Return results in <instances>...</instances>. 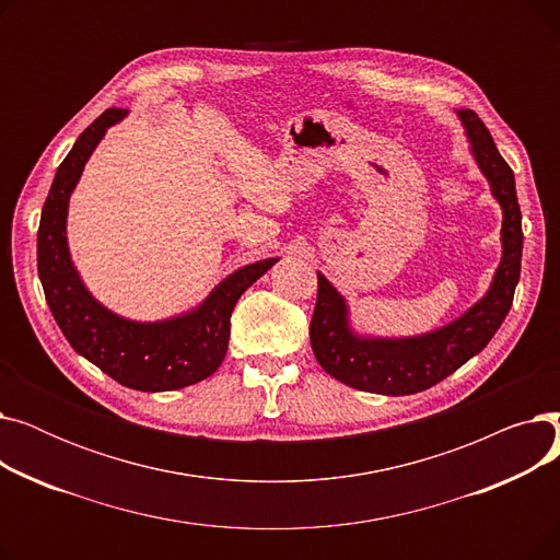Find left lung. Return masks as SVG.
<instances>
[{"instance_id": "left-lung-1", "label": "left lung", "mask_w": 560, "mask_h": 560, "mask_svg": "<svg viewBox=\"0 0 560 560\" xmlns=\"http://www.w3.org/2000/svg\"><path fill=\"white\" fill-rule=\"evenodd\" d=\"M472 142V154L490 182L494 199L502 203V262L486 298L452 325L416 338H359L347 325V306L340 292L317 272V302L311 317V347L317 363L345 386L376 395L422 393L492 340L513 306L522 262V213L515 176L497 152L494 140L475 110H458Z\"/></svg>"}]
</instances>
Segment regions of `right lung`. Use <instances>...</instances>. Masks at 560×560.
Here are the masks:
<instances>
[{
	"mask_svg": "<svg viewBox=\"0 0 560 560\" xmlns=\"http://www.w3.org/2000/svg\"><path fill=\"white\" fill-rule=\"evenodd\" d=\"M125 108H108L58 165L38 226V277L49 311L77 354L117 384L142 393L179 390L211 376L224 361L231 313L243 292L279 258H265L229 275L195 311L163 322H131L104 308L81 283L68 252V201L106 129Z\"/></svg>",
	"mask_w": 560,
	"mask_h": 560,
	"instance_id": "1",
	"label": "right lung"
}]
</instances>
